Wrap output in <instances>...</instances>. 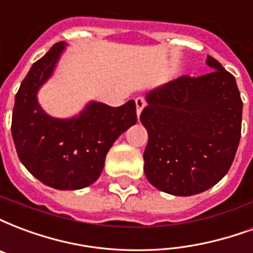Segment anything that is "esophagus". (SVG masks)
I'll use <instances>...</instances> for the list:
<instances>
[{
  "mask_svg": "<svg viewBox=\"0 0 253 253\" xmlns=\"http://www.w3.org/2000/svg\"><path fill=\"white\" fill-rule=\"evenodd\" d=\"M144 106H145V100L142 97H137L136 98V109H137V117L140 119V115H141L142 109H144Z\"/></svg>",
  "mask_w": 253,
  "mask_h": 253,
  "instance_id": "obj_1",
  "label": "esophagus"
}]
</instances>
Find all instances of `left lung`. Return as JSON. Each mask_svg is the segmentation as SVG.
<instances>
[{
    "mask_svg": "<svg viewBox=\"0 0 253 253\" xmlns=\"http://www.w3.org/2000/svg\"><path fill=\"white\" fill-rule=\"evenodd\" d=\"M212 72L181 76L147 93L140 120L147 128L144 172L174 196L207 191L227 174L242 136L243 101L236 80L213 57Z\"/></svg>",
    "mask_w": 253,
    "mask_h": 253,
    "instance_id": "obj_1",
    "label": "left lung"
}]
</instances>
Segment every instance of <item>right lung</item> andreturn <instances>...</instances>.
<instances>
[{
    "instance_id": "obj_1",
    "label": "right lung",
    "mask_w": 253,
    "mask_h": 253,
    "mask_svg": "<svg viewBox=\"0 0 253 253\" xmlns=\"http://www.w3.org/2000/svg\"><path fill=\"white\" fill-rule=\"evenodd\" d=\"M66 43L58 42L36 61L16 94L11 136L25 168L47 187L76 191L101 174L108 151L121 133L136 124V104L105 105L90 101L70 119H56L37 100L40 88L54 72Z\"/></svg>"
}]
</instances>
